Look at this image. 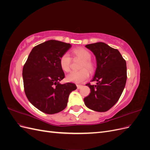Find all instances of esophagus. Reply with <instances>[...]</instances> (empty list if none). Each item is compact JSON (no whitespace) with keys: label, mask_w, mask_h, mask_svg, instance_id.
I'll return each instance as SVG.
<instances>
[{"label":"esophagus","mask_w":150,"mask_h":150,"mask_svg":"<svg viewBox=\"0 0 150 150\" xmlns=\"http://www.w3.org/2000/svg\"><path fill=\"white\" fill-rule=\"evenodd\" d=\"M83 87V86L82 85H77V88H78V89H81V88Z\"/></svg>","instance_id":"34e87169"}]
</instances>
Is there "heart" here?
Segmentation results:
<instances>
[{"label":"heart","mask_w":150,"mask_h":150,"mask_svg":"<svg viewBox=\"0 0 150 150\" xmlns=\"http://www.w3.org/2000/svg\"><path fill=\"white\" fill-rule=\"evenodd\" d=\"M72 54L74 57L79 58L83 60L80 66L81 69L78 71H72L66 76V80L68 82L80 84L84 83L89 78V72H93L94 70V65L91 61V54L83 47H79L72 51ZM59 64L61 69L65 72H69L71 69V58L69 54H64L59 59Z\"/></svg>","instance_id":"b5f03b06"}]
</instances>
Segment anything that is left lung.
Returning <instances> with one entry per match:
<instances>
[{
  "label": "left lung",
  "instance_id": "obj_1",
  "mask_svg": "<svg viewBox=\"0 0 150 150\" xmlns=\"http://www.w3.org/2000/svg\"><path fill=\"white\" fill-rule=\"evenodd\" d=\"M96 57V69L91 81L96 85L86 84L90 88L89 96L84 99L85 105L90 110L105 112L118 101L126 85V62L117 49L104 42L88 44Z\"/></svg>",
  "mask_w": 150,
  "mask_h": 150
}]
</instances>
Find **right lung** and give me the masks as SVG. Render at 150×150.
Listing matches in <instances>:
<instances>
[{"mask_svg":"<svg viewBox=\"0 0 150 150\" xmlns=\"http://www.w3.org/2000/svg\"><path fill=\"white\" fill-rule=\"evenodd\" d=\"M71 44L49 40L35 46L22 70L24 91L29 101L49 115L66 108L69 94L77 87L73 83L61 84L64 78L59 59Z\"/></svg>","mask_w":150,"mask_h":150,"instance_id":"right-lung-1","label":"right lung"}]
</instances>
